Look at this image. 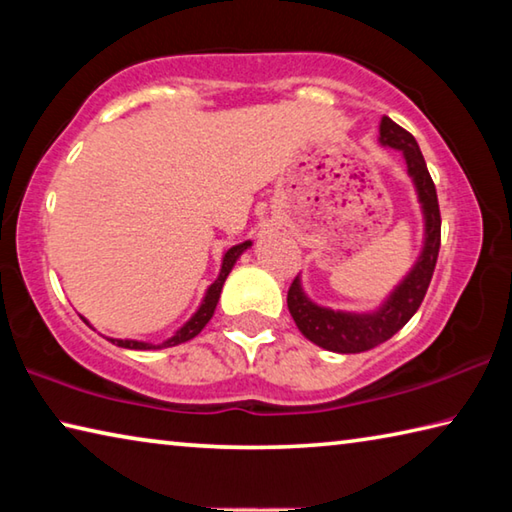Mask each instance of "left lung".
Returning <instances> with one entry per match:
<instances>
[{
    "mask_svg": "<svg viewBox=\"0 0 512 512\" xmlns=\"http://www.w3.org/2000/svg\"><path fill=\"white\" fill-rule=\"evenodd\" d=\"M379 144L386 149H395L402 153L406 173L418 196L422 210V248L420 255L395 289L381 300V305L370 311H343L323 307L311 300L302 289L300 275L289 287L287 305L293 320L305 339L316 343L318 348L339 352V354H357L377 348L379 343L391 339L393 334L409 323L411 316L422 305L424 293L429 289L433 268L438 262L440 250V210L436 185L427 171V162L415 137L397 126L391 117H381L379 124Z\"/></svg>",
    "mask_w": 512,
    "mask_h": 512,
    "instance_id": "1",
    "label": "left lung"
}]
</instances>
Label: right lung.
Wrapping results in <instances>:
<instances>
[{
	"mask_svg": "<svg viewBox=\"0 0 512 512\" xmlns=\"http://www.w3.org/2000/svg\"><path fill=\"white\" fill-rule=\"evenodd\" d=\"M253 246V241H244V244H237V246H232V248H228L223 253V262H221V271H219V275H216V280L210 284V287H207V291H205V296H203V300H201V305H198V309L194 311L192 314V318L187 320V323H183L180 325L176 332H173L167 341H162V343H149V341H135V339H106L110 341V343H115V345H119V348H126V350H162V348H173V345H178V343H185V341H189V339H194L196 334H201V329L210 323V318L214 316V309H216V305H219V298H221V291H223V284H225V277L230 275V271L232 268H235V264H237V259L246 253V250ZM83 318V316H81ZM83 323L85 325H90L88 323V318H83ZM92 327V325H90Z\"/></svg>",
	"mask_w": 512,
	"mask_h": 512,
	"instance_id": "right-lung-1",
	"label": "right lung"
}]
</instances>
